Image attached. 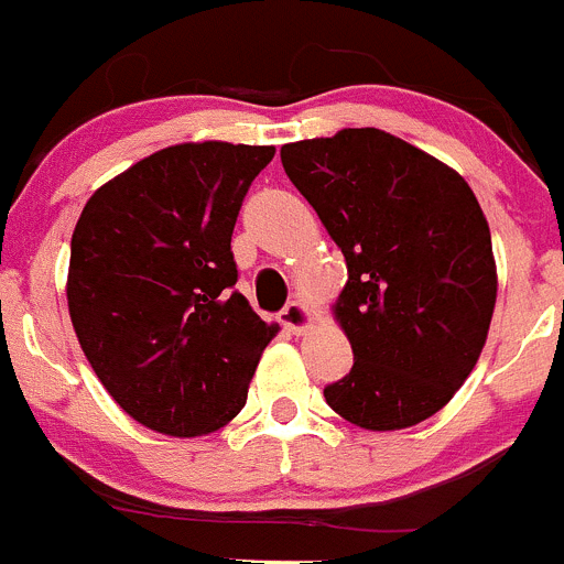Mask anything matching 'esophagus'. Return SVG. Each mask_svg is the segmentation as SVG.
<instances>
[{
  "mask_svg": "<svg viewBox=\"0 0 564 564\" xmlns=\"http://www.w3.org/2000/svg\"><path fill=\"white\" fill-rule=\"evenodd\" d=\"M279 321L293 332V335H302L304 329H310L313 318H310V310L302 302H288V307L279 313Z\"/></svg>",
  "mask_w": 564,
  "mask_h": 564,
  "instance_id": "obj_1",
  "label": "esophagus"
}]
</instances>
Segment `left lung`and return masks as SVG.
Masks as SVG:
<instances>
[{
  "label": "left lung",
  "mask_w": 564,
  "mask_h": 564,
  "mask_svg": "<svg viewBox=\"0 0 564 564\" xmlns=\"http://www.w3.org/2000/svg\"><path fill=\"white\" fill-rule=\"evenodd\" d=\"M279 154L348 268L332 310L354 366L326 384V404L371 432L426 421L470 377L496 307L490 227L474 191L373 127Z\"/></svg>",
  "instance_id": "left-lung-1"
}]
</instances>
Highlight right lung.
Listing matches in <instances>:
<instances>
[{"instance_id": "right-lung-1", "label": "right lung", "mask_w": 564, "mask_h": 564, "mask_svg": "<svg viewBox=\"0 0 564 564\" xmlns=\"http://www.w3.org/2000/svg\"><path fill=\"white\" fill-rule=\"evenodd\" d=\"M273 147L176 143L105 182L72 235L68 315L116 404L171 437L227 426L276 335L235 291L232 229Z\"/></svg>"}]
</instances>
